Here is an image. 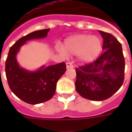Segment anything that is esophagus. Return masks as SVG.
<instances>
[{
    "label": "esophagus",
    "mask_w": 132,
    "mask_h": 132,
    "mask_svg": "<svg viewBox=\"0 0 132 132\" xmlns=\"http://www.w3.org/2000/svg\"><path fill=\"white\" fill-rule=\"evenodd\" d=\"M66 68H74V66L72 65V64L71 62H67L66 63Z\"/></svg>",
    "instance_id": "1"
}]
</instances>
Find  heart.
I'll return each instance as SVG.
<instances>
[{"instance_id": "1", "label": "heart", "mask_w": 132, "mask_h": 132, "mask_svg": "<svg viewBox=\"0 0 132 132\" xmlns=\"http://www.w3.org/2000/svg\"><path fill=\"white\" fill-rule=\"evenodd\" d=\"M58 51L69 55H78L79 60L84 63H89L97 57L102 50V42L99 38L90 34H78L66 38L64 50L58 46Z\"/></svg>"}]
</instances>
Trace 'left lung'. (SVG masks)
I'll list each match as a JSON object with an SVG mask.
<instances>
[{"instance_id":"8db88e82","label":"left lung","mask_w":132,"mask_h":132,"mask_svg":"<svg viewBox=\"0 0 132 132\" xmlns=\"http://www.w3.org/2000/svg\"><path fill=\"white\" fill-rule=\"evenodd\" d=\"M98 32L103 39L104 53L92 63L75 69L77 92L92 101L110 98L124 81L125 59L121 44L112 34Z\"/></svg>"}]
</instances>
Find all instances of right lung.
I'll return each mask as SVG.
<instances>
[{"label":"right lung","instance_id":"1","mask_svg":"<svg viewBox=\"0 0 132 132\" xmlns=\"http://www.w3.org/2000/svg\"><path fill=\"white\" fill-rule=\"evenodd\" d=\"M50 29L30 33L18 40L9 49L5 63V73L9 86L16 96L24 102L36 105L50 100L55 93L57 81L66 70L62 62L36 71H29L19 66L16 55L27 41L46 37Z\"/></svg>","mask_w":132,"mask_h":132}]
</instances>
